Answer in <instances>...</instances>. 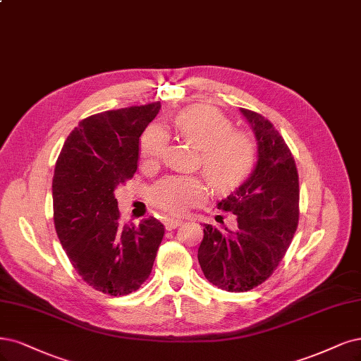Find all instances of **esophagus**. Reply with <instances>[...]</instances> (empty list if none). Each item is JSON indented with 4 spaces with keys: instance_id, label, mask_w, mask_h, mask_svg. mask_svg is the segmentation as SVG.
Returning a JSON list of instances; mask_svg holds the SVG:
<instances>
[{
    "instance_id": "obj_1",
    "label": "esophagus",
    "mask_w": 361,
    "mask_h": 361,
    "mask_svg": "<svg viewBox=\"0 0 361 361\" xmlns=\"http://www.w3.org/2000/svg\"><path fill=\"white\" fill-rule=\"evenodd\" d=\"M180 224H182L180 219H173V218H167L164 221V226H166L167 230H175V228H178L180 226Z\"/></svg>"
}]
</instances>
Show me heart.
Returning <instances> with one entry per match:
<instances>
[{
	"label": "heart",
	"mask_w": 361,
	"mask_h": 361,
	"mask_svg": "<svg viewBox=\"0 0 361 361\" xmlns=\"http://www.w3.org/2000/svg\"><path fill=\"white\" fill-rule=\"evenodd\" d=\"M173 127L180 137L195 147L204 175L216 190L226 191L238 185L251 170L254 145L250 135L230 128V122L216 110L195 106L179 114ZM167 135L151 127L142 139V159L152 166L163 155ZM209 186L200 176H169L151 190V203L170 215H183L206 200Z\"/></svg>",
	"instance_id": "1"
}]
</instances>
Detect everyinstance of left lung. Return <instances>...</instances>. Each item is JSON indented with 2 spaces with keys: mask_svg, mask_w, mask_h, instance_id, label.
Returning <instances> with one entry per match:
<instances>
[{
  "mask_svg": "<svg viewBox=\"0 0 361 361\" xmlns=\"http://www.w3.org/2000/svg\"><path fill=\"white\" fill-rule=\"evenodd\" d=\"M257 139V163L240 186L218 202L235 228L206 224L198 263L215 287L242 293L263 283L287 252L299 224V175L287 143L271 122L240 109Z\"/></svg>",
  "mask_w": 361,
  "mask_h": 361,
  "instance_id": "left-lung-1",
  "label": "left lung"
}]
</instances>
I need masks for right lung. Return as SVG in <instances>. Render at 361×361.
I'll return each mask as SVG.
<instances>
[{
  "label": "right lung",
  "mask_w": 361,
  "mask_h": 361,
  "mask_svg": "<svg viewBox=\"0 0 361 361\" xmlns=\"http://www.w3.org/2000/svg\"><path fill=\"white\" fill-rule=\"evenodd\" d=\"M159 102L107 110L79 122L58 157L54 221L58 239L82 279L97 291L126 295L151 275L164 226L155 218L139 227L119 222L115 190L139 163V139Z\"/></svg>",
  "instance_id": "obj_1"
}]
</instances>
